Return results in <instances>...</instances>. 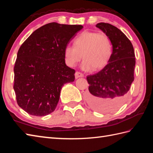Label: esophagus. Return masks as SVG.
Listing matches in <instances>:
<instances>
[{"label": "esophagus", "mask_w": 153, "mask_h": 153, "mask_svg": "<svg viewBox=\"0 0 153 153\" xmlns=\"http://www.w3.org/2000/svg\"><path fill=\"white\" fill-rule=\"evenodd\" d=\"M75 77H76V79L78 78V77H83V74L79 72V71H76V74H75Z\"/></svg>", "instance_id": "obj_1"}]
</instances>
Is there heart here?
Returning a JSON list of instances; mask_svg holds the SVG:
<instances>
[{"mask_svg":"<svg viewBox=\"0 0 153 153\" xmlns=\"http://www.w3.org/2000/svg\"><path fill=\"white\" fill-rule=\"evenodd\" d=\"M112 43L108 35L96 31H85L74 41V47L67 45L64 48V59L70 67H74L82 60L83 70H101L111 58Z\"/></svg>","mask_w":153,"mask_h":153,"instance_id":"obj_1","label":"heart"}]
</instances>
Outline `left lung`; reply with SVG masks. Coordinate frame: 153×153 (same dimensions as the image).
<instances>
[{
	"label": "left lung",
	"mask_w": 153,
	"mask_h": 153,
	"mask_svg": "<svg viewBox=\"0 0 153 153\" xmlns=\"http://www.w3.org/2000/svg\"><path fill=\"white\" fill-rule=\"evenodd\" d=\"M96 26L110 39L112 53L105 67L87 76L89 86L86 100L97 111L111 112L119 108L128 97L134 80L135 52L131 41L118 28L104 22Z\"/></svg>",
	"instance_id": "1"
}]
</instances>
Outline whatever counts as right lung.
I'll use <instances>...</instances> for the list:
<instances>
[{
	"label": "right lung",
	"instance_id": "1",
	"mask_svg": "<svg viewBox=\"0 0 153 153\" xmlns=\"http://www.w3.org/2000/svg\"><path fill=\"white\" fill-rule=\"evenodd\" d=\"M82 28L49 23L35 30L19 47L14 89L18 105L28 114L44 116L54 112L62 87L74 81L76 71L66 65L64 48Z\"/></svg>",
	"mask_w": 153,
	"mask_h": 153
}]
</instances>
